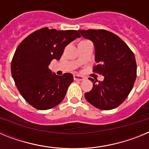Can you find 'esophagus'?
I'll return each mask as SVG.
<instances>
[{"instance_id":"34e87169","label":"esophagus","mask_w":149,"mask_h":149,"mask_svg":"<svg viewBox=\"0 0 149 149\" xmlns=\"http://www.w3.org/2000/svg\"><path fill=\"white\" fill-rule=\"evenodd\" d=\"M84 77L83 76H79V75H74V80L75 81H83L84 80Z\"/></svg>"}]
</instances>
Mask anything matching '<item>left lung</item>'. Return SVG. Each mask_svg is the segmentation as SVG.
<instances>
[{
    "mask_svg": "<svg viewBox=\"0 0 149 149\" xmlns=\"http://www.w3.org/2000/svg\"><path fill=\"white\" fill-rule=\"evenodd\" d=\"M93 42L95 62L93 72L104 77L103 81L89 77L93 89L84 94L86 101L98 109L109 110L121 104L133 89L136 63L133 51L122 39L105 30H78Z\"/></svg>",
    "mask_w": 149,
    "mask_h": 149,
    "instance_id": "obj_1",
    "label": "left lung"
}]
</instances>
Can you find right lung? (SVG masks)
<instances>
[{"label": "right lung", "mask_w": 149, "mask_h": 149, "mask_svg": "<svg viewBox=\"0 0 149 149\" xmlns=\"http://www.w3.org/2000/svg\"><path fill=\"white\" fill-rule=\"evenodd\" d=\"M79 37L77 30L44 27L30 34L18 46L12 60V76L20 94L34 108L49 110L63 100L73 75H56L48 66L54 59L60 60L65 46Z\"/></svg>", "instance_id": "right-lung-1"}]
</instances>
